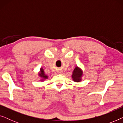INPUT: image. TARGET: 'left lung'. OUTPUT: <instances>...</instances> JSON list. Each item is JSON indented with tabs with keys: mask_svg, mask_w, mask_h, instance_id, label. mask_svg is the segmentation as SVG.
Masks as SVG:
<instances>
[{
	"mask_svg": "<svg viewBox=\"0 0 123 123\" xmlns=\"http://www.w3.org/2000/svg\"><path fill=\"white\" fill-rule=\"evenodd\" d=\"M82 75V72L78 67H75L74 70L73 74H72V78L74 81L78 82L81 80V78Z\"/></svg>",
	"mask_w": 123,
	"mask_h": 123,
	"instance_id": "obj_1",
	"label": "left lung"
}]
</instances>
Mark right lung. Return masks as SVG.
<instances>
[{
  "instance_id": "right-lung-1",
  "label": "right lung",
  "mask_w": 123,
  "mask_h": 123,
  "mask_svg": "<svg viewBox=\"0 0 123 123\" xmlns=\"http://www.w3.org/2000/svg\"><path fill=\"white\" fill-rule=\"evenodd\" d=\"M39 75L40 77H41L42 78H43V80H44V79H48V76L45 74L42 68L40 69V73H39Z\"/></svg>"
}]
</instances>
